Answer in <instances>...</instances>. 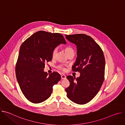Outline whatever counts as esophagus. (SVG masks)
<instances>
[{"mask_svg": "<svg viewBox=\"0 0 125 125\" xmlns=\"http://www.w3.org/2000/svg\"><path fill=\"white\" fill-rule=\"evenodd\" d=\"M61 77L62 79H65L66 78V76L65 75H61Z\"/></svg>", "mask_w": 125, "mask_h": 125, "instance_id": "obj_1", "label": "esophagus"}]
</instances>
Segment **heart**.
<instances>
[{"label":"heart","instance_id":"1","mask_svg":"<svg viewBox=\"0 0 125 125\" xmlns=\"http://www.w3.org/2000/svg\"><path fill=\"white\" fill-rule=\"evenodd\" d=\"M65 51L66 52V53L68 55H69V54H71V53H74V49L71 47L70 46H67L65 48ZM57 51H58V49L57 48H54V49H53V51H52V57L53 58H54L57 54ZM58 68L60 69H62V70H64V68H63V67L61 66H60L58 67Z\"/></svg>","mask_w":125,"mask_h":125}]
</instances>
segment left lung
Wrapping results in <instances>:
<instances>
[{
    "label": "left lung",
    "mask_w": 125,
    "mask_h": 125,
    "mask_svg": "<svg viewBox=\"0 0 125 125\" xmlns=\"http://www.w3.org/2000/svg\"><path fill=\"white\" fill-rule=\"evenodd\" d=\"M67 40L77 46V57L72 66L79 77L67 76L70 85L66 88L67 97L78 104H84L97 94L104 79L105 61L103 51L91 37L84 34L65 35Z\"/></svg>",
    "instance_id": "obj_1"
}]
</instances>
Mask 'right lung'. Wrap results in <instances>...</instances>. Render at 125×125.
Returning a JSON list of instances; mask_svg holds the SVG:
<instances>
[{"label":"right lung","mask_w":125,"mask_h":125,"mask_svg":"<svg viewBox=\"0 0 125 125\" xmlns=\"http://www.w3.org/2000/svg\"><path fill=\"white\" fill-rule=\"evenodd\" d=\"M66 44L63 35L40 31L27 39L21 45L16 65V76L21 90L33 103L47 99L52 87L61 80L57 72H44L45 63L52 60V53L60 44Z\"/></svg>","instance_id":"right-lung-1"}]
</instances>
